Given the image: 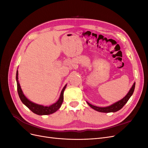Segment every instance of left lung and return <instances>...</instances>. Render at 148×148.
I'll list each match as a JSON object with an SVG mask.
<instances>
[{"mask_svg": "<svg viewBox=\"0 0 148 148\" xmlns=\"http://www.w3.org/2000/svg\"><path fill=\"white\" fill-rule=\"evenodd\" d=\"M135 83H134L132 87L130 89V91L128 92L127 95L125 96L123 99H122L121 100L119 101L118 102H115L114 104H112L109 106L105 107H100L93 106L88 102L87 103L91 107V108L96 110V111L100 112H104V113L115 112H117L122 109V107L125 106V104L127 102V101L129 100L130 98V97L132 96L134 90H135Z\"/></svg>", "mask_w": 148, "mask_h": 148, "instance_id": "left-lung-1", "label": "left lung"}]
</instances>
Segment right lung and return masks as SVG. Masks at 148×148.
Returning a JSON list of instances; mask_svg holds the SVG:
<instances>
[{
	"label": "right lung",
	"instance_id": "obj_1",
	"mask_svg": "<svg viewBox=\"0 0 148 148\" xmlns=\"http://www.w3.org/2000/svg\"><path fill=\"white\" fill-rule=\"evenodd\" d=\"M18 71L17 70L16 74V83H17V91H18V93L19 97L20 98L21 102H23V104H24L29 109H30L31 111H32L33 113L39 115H49V114L54 113L55 112H56L60 108L64 101V92L66 86V84L62 90L59 100H58L56 103H54V104H53L50 106H44L42 105L35 104V103L30 101L29 99H28L27 98H26V97L24 95L23 91L21 90V88L20 87L18 80Z\"/></svg>",
	"mask_w": 148,
	"mask_h": 148
}]
</instances>
